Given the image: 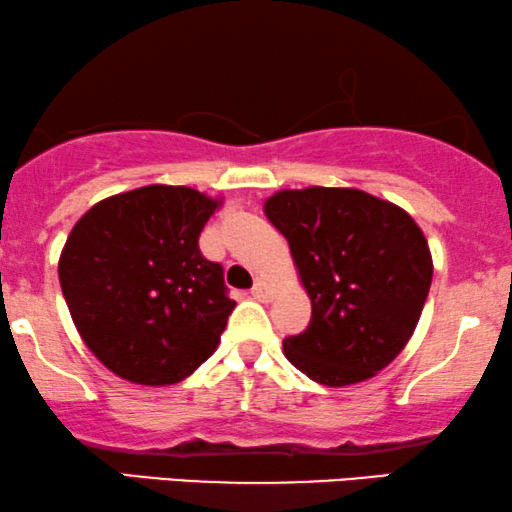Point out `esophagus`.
Wrapping results in <instances>:
<instances>
[{"mask_svg":"<svg viewBox=\"0 0 512 512\" xmlns=\"http://www.w3.org/2000/svg\"><path fill=\"white\" fill-rule=\"evenodd\" d=\"M274 295H276V288L269 281L257 279L255 286H252V298L262 300V303H269V300H272Z\"/></svg>","mask_w":512,"mask_h":512,"instance_id":"1","label":"esophagus"}]
</instances>
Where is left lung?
I'll list each match as a JSON object with an SVG mask.
<instances>
[{
  "mask_svg": "<svg viewBox=\"0 0 512 512\" xmlns=\"http://www.w3.org/2000/svg\"><path fill=\"white\" fill-rule=\"evenodd\" d=\"M264 214L286 236L312 300L283 355L317 384L372 379L408 346L432 286V252L415 219L357 188L279 190Z\"/></svg>",
  "mask_w": 512,
  "mask_h": 512,
  "instance_id": "obj_1",
  "label": "left lung"
}]
</instances>
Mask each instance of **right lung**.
<instances>
[{
    "label": "right lung",
    "mask_w": 512,
    "mask_h": 512,
    "mask_svg": "<svg viewBox=\"0 0 512 512\" xmlns=\"http://www.w3.org/2000/svg\"><path fill=\"white\" fill-rule=\"evenodd\" d=\"M221 197L143 186L92 205L59 257L71 319L116 377L178 384L214 353L236 303L224 269L202 257L200 233Z\"/></svg>",
    "instance_id": "right-lung-1"
}]
</instances>
